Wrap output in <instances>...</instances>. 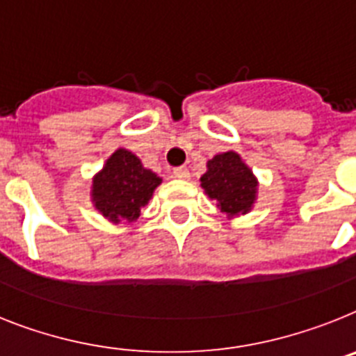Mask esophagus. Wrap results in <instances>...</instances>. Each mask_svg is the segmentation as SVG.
I'll return each mask as SVG.
<instances>
[{"mask_svg": "<svg viewBox=\"0 0 356 356\" xmlns=\"http://www.w3.org/2000/svg\"><path fill=\"white\" fill-rule=\"evenodd\" d=\"M173 177H177V179H188L190 177V172H188L186 166H179V168L173 170Z\"/></svg>", "mask_w": 356, "mask_h": 356, "instance_id": "1", "label": "esophagus"}]
</instances>
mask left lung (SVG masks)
<instances>
[{"label":"left lung","mask_w":356,"mask_h":356,"mask_svg":"<svg viewBox=\"0 0 356 356\" xmlns=\"http://www.w3.org/2000/svg\"><path fill=\"white\" fill-rule=\"evenodd\" d=\"M201 186L210 199L217 201L222 213L238 217L252 210L257 201L259 181L237 152L217 154L206 164Z\"/></svg>","instance_id":"left-lung-1"}]
</instances>
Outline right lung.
I'll return each instance as SVG.
<instances>
[{
	"instance_id": "obj_1",
	"label": "right lung",
	"mask_w": 356,
	"mask_h": 356,
	"mask_svg": "<svg viewBox=\"0 0 356 356\" xmlns=\"http://www.w3.org/2000/svg\"><path fill=\"white\" fill-rule=\"evenodd\" d=\"M163 179L146 170L132 152L119 148L110 155L103 170L92 181L95 210L113 224H132L139 219L154 190Z\"/></svg>"
}]
</instances>
